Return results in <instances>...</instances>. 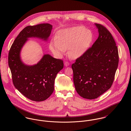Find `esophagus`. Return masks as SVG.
<instances>
[{
    "label": "esophagus",
    "instance_id": "1",
    "mask_svg": "<svg viewBox=\"0 0 131 131\" xmlns=\"http://www.w3.org/2000/svg\"><path fill=\"white\" fill-rule=\"evenodd\" d=\"M70 65V63L69 62H68V61H65L64 62V66H66V67H68V66H69Z\"/></svg>",
    "mask_w": 131,
    "mask_h": 131
}]
</instances>
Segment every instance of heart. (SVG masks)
Here are the masks:
<instances>
[{
	"mask_svg": "<svg viewBox=\"0 0 131 131\" xmlns=\"http://www.w3.org/2000/svg\"><path fill=\"white\" fill-rule=\"evenodd\" d=\"M92 32L83 26L62 29L56 33V40L49 43V49L57 58H61L69 49V56L78 58L84 55L93 41Z\"/></svg>",
	"mask_w": 131,
	"mask_h": 131,
	"instance_id": "obj_1",
	"label": "heart"
}]
</instances>
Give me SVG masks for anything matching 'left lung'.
<instances>
[{
  "label": "left lung",
  "instance_id": "left-lung-1",
  "mask_svg": "<svg viewBox=\"0 0 131 131\" xmlns=\"http://www.w3.org/2000/svg\"><path fill=\"white\" fill-rule=\"evenodd\" d=\"M94 24L98 37L72 66L75 90L87 99L97 98L111 87L118 64V49L111 33L102 25Z\"/></svg>",
  "mask_w": 131,
  "mask_h": 131
}]
</instances>
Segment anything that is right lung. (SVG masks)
I'll list each match as a JSON object with an SVG mask.
<instances>
[{
  "label": "right lung",
  "instance_id": "right-lung-1",
  "mask_svg": "<svg viewBox=\"0 0 131 131\" xmlns=\"http://www.w3.org/2000/svg\"><path fill=\"white\" fill-rule=\"evenodd\" d=\"M52 26L48 23L28 26L19 34L8 53V66L14 85L23 95L35 101L47 99L54 91L57 73L63 68V61L45 54L36 64L28 65L21 60V50L30 38L47 41Z\"/></svg>",
  "mask_w": 131,
  "mask_h": 131
}]
</instances>
